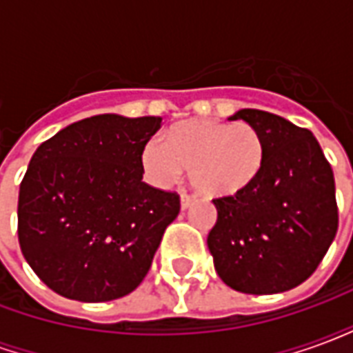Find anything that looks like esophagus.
Returning <instances> with one entry per match:
<instances>
[{"label":"esophagus","mask_w":353,"mask_h":353,"mask_svg":"<svg viewBox=\"0 0 353 353\" xmlns=\"http://www.w3.org/2000/svg\"><path fill=\"white\" fill-rule=\"evenodd\" d=\"M194 204V196L191 194H181V210H189Z\"/></svg>","instance_id":"1"}]
</instances>
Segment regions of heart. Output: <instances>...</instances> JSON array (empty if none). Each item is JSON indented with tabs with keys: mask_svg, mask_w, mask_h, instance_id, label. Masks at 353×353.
I'll list each match as a JSON object with an SVG mask.
<instances>
[{
	"mask_svg": "<svg viewBox=\"0 0 353 353\" xmlns=\"http://www.w3.org/2000/svg\"><path fill=\"white\" fill-rule=\"evenodd\" d=\"M265 157L263 136L252 124L210 119L174 124L166 141L153 136L139 151L151 183L170 187L187 168L192 187L210 199L232 196L250 187L261 176Z\"/></svg>",
	"mask_w": 353,
	"mask_h": 353,
	"instance_id": "obj_1",
	"label": "heart"
}]
</instances>
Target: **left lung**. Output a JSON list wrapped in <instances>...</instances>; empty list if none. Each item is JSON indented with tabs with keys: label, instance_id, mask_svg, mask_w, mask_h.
I'll return each mask as SVG.
<instances>
[{
	"label": "left lung",
	"instance_id": "left-lung-1",
	"mask_svg": "<svg viewBox=\"0 0 353 353\" xmlns=\"http://www.w3.org/2000/svg\"><path fill=\"white\" fill-rule=\"evenodd\" d=\"M230 119L259 130L266 157L250 187L214 200L215 270L242 293L289 291L314 274L339 229L333 170L314 134L283 117L240 109Z\"/></svg>",
	"mask_w": 353,
	"mask_h": 353
}]
</instances>
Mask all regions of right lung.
<instances>
[{"instance_id": "right-lung-1", "label": "right lung", "mask_w": 353, "mask_h": 353, "mask_svg": "<svg viewBox=\"0 0 353 353\" xmlns=\"http://www.w3.org/2000/svg\"><path fill=\"white\" fill-rule=\"evenodd\" d=\"M161 117L94 115L43 141L19 192V242L58 295L105 303L128 295L151 268L179 214L176 192L145 181L139 151Z\"/></svg>"}]
</instances>
